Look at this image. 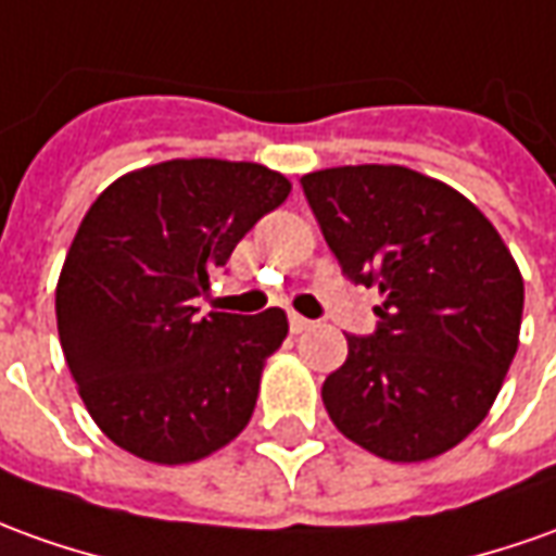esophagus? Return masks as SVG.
Masks as SVG:
<instances>
[{
  "label": "esophagus",
  "mask_w": 556,
  "mask_h": 556,
  "mask_svg": "<svg viewBox=\"0 0 556 556\" xmlns=\"http://www.w3.org/2000/svg\"><path fill=\"white\" fill-rule=\"evenodd\" d=\"M312 327H315V324H312L308 317H302V315H296V312H290V329H293V332H305V329H312Z\"/></svg>",
  "instance_id": "obj_1"
}]
</instances>
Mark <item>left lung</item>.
Returning a JSON list of instances; mask_svg holds the SVG:
<instances>
[{"instance_id":"obj_1","label":"left lung","mask_w":556,"mask_h":556,"mask_svg":"<svg viewBox=\"0 0 556 556\" xmlns=\"http://www.w3.org/2000/svg\"><path fill=\"white\" fill-rule=\"evenodd\" d=\"M302 190L344 275L381 293L375 336H348V359L324 381L329 420L390 463L460 445L518 351L523 278L503 236L415 168H320Z\"/></svg>"}]
</instances>
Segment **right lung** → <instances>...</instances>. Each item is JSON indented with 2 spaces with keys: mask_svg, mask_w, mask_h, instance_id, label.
Instances as JSON below:
<instances>
[{
  "mask_svg": "<svg viewBox=\"0 0 556 556\" xmlns=\"http://www.w3.org/2000/svg\"><path fill=\"white\" fill-rule=\"evenodd\" d=\"M287 197L281 172L212 156L126 172L96 197L56 281V329L80 400L114 445L184 466L248 427L287 315L197 317L193 300Z\"/></svg>",
  "mask_w": 556,
  "mask_h": 556,
  "instance_id": "add662e5",
  "label": "right lung"
}]
</instances>
